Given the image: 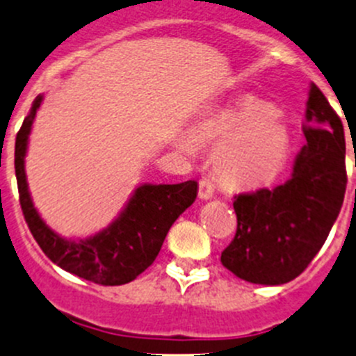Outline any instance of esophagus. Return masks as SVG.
<instances>
[{
    "label": "esophagus",
    "mask_w": 356,
    "mask_h": 356,
    "mask_svg": "<svg viewBox=\"0 0 356 356\" xmlns=\"http://www.w3.org/2000/svg\"><path fill=\"white\" fill-rule=\"evenodd\" d=\"M215 193V188L213 184H211L210 179H201L200 181V189H198V195L201 200H210L211 196H213Z\"/></svg>",
    "instance_id": "esophagus-1"
}]
</instances>
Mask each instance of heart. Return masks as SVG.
<instances>
[{
    "instance_id": "1",
    "label": "heart",
    "mask_w": 356,
    "mask_h": 356,
    "mask_svg": "<svg viewBox=\"0 0 356 356\" xmlns=\"http://www.w3.org/2000/svg\"><path fill=\"white\" fill-rule=\"evenodd\" d=\"M191 141L200 148L218 146L215 172L234 188L270 182L284 168L291 152V132L281 111L253 98L201 118L193 125ZM184 148L193 152L189 143Z\"/></svg>"
}]
</instances>
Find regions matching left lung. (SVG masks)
<instances>
[{"label": "left lung", "instance_id": "left-lung-1", "mask_svg": "<svg viewBox=\"0 0 356 356\" xmlns=\"http://www.w3.org/2000/svg\"><path fill=\"white\" fill-rule=\"evenodd\" d=\"M307 145L288 182L234 196L238 229L220 261L239 279L277 286L308 267L331 232L346 191L341 118L315 84L303 120Z\"/></svg>", "mask_w": 356, "mask_h": 356}]
</instances>
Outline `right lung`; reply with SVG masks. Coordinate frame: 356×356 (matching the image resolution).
<instances>
[{
    "mask_svg": "<svg viewBox=\"0 0 356 356\" xmlns=\"http://www.w3.org/2000/svg\"><path fill=\"white\" fill-rule=\"evenodd\" d=\"M41 102L42 96L34 99L15 139V175L25 222L46 257L60 268L102 286L127 284L155 261L168 229L196 200L198 182L139 186L117 220L102 232L79 241L60 238L39 217L25 179L29 134Z\"/></svg>",
    "mask_w": 356,
    "mask_h": 356,
    "instance_id": "add662e5",
    "label": "right lung"
}]
</instances>
